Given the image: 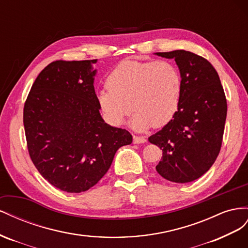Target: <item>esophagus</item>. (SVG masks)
I'll return each instance as SVG.
<instances>
[{
    "label": "esophagus",
    "instance_id": "34e87169",
    "mask_svg": "<svg viewBox=\"0 0 248 248\" xmlns=\"http://www.w3.org/2000/svg\"><path fill=\"white\" fill-rule=\"evenodd\" d=\"M146 141L145 137L142 136H137V135H134L133 137V142L135 144H139V143H144Z\"/></svg>",
    "mask_w": 248,
    "mask_h": 248
}]
</instances>
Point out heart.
<instances>
[{"label":"heart","instance_id":"b5f03b06","mask_svg":"<svg viewBox=\"0 0 248 248\" xmlns=\"http://www.w3.org/2000/svg\"><path fill=\"white\" fill-rule=\"evenodd\" d=\"M107 87L97 93V103L106 119L120 125L136 111L131 125L145 131L160 128L173 118L182 96L179 68L167 60H124L107 78Z\"/></svg>","mask_w":248,"mask_h":248}]
</instances>
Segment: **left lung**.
Here are the masks:
<instances>
[{"label":"left lung","instance_id":"1","mask_svg":"<svg viewBox=\"0 0 248 248\" xmlns=\"http://www.w3.org/2000/svg\"><path fill=\"white\" fill-rule=\"evenodd\" d=\"M174 59L182 76L179 109L173 118L148 141L163 155L158 173L173 183L201 178L220 152L228 105L215 68L202 56L184 49L155 53Z\"/></svg>","mask_w":248,"mask_h":248}]
</instances>
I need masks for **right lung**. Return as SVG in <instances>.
<instances>
[{"instance_id": "add662e5", "label": "right lung", "mask_w": 248, "mask_h": 248, "mask_svg": "<svg viewBox=\"0 0 248 248\" xmlns=\"http://www.w3.org/2000/svg\"><path fill=\"white\" fill-rule=\"evenodd\" d=\"M94 60H57L33 83L24 107L30 158L56 188L80 193L110 168L131 134L104 122L94 91Z\"/></svg>"}]
</instances>
